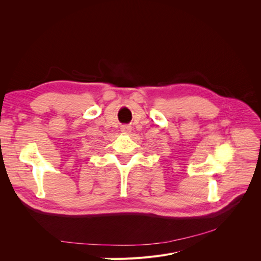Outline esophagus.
Returning a JSON list of instances; mask_svg holds the SVG:
<instances>
[{
    "label": "esophagus",
    "mask_w": 261,
    "mask_h": 261,
    "mask_svg": "<svg viewBox=\"0 0 261 261\" xmlns=\"http://www.w3.org/2000/svg\"><path fill=\"white\" fill-rule=\"evenodd\" d=\"M131 130H132V127L129 126V125L121 126V131H122L123 134H129L131 132Z\"/></svg>",
    "instance_id": "obj_1"
}]
</instances>
